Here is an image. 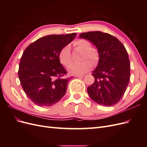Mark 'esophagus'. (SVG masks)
<instances>
[{"label":"esophagus","mask_w":147,"mask_h":147,"mask_svg":"<svg viewBox=\"0 0 147 147\" xmlns=\"http://www.w3.org/2000/svg\"><path fill=\"white\" fill-rule=\"evenodd\" d=\"M84 76V75H75V77H83Z\"/></svg>","instance_id":"1"}]
</instances>
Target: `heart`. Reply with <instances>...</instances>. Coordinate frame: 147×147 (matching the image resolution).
I'll return each instance as SVG.
<instances>
[{
	"label": "heart",
	"mask_w": 147,
	"mask_h": 147,
	"mask_svg": "<svg viewBox=\"0 0 147 147\" xmlns=\"http://www.w3.org/2000/svg\"><path fill=\"white\" fill-rule=\"evenodd\" d=\"M74 46L83 51V59L84 60L80 63H73L68 68L69 73L72 74H82L88 72L92 68V63L95 64L98 60V54L94 48H91V44L87 40L79 39L74 42ZM59 60L62 65L67 67L72 62L70 47L66 45L61 49L59 53ZM89 59L91 61L86 60ZM86 60H85V59Z\"/></svg>",
	"instance_id": "obj_1"
}]
</instances>
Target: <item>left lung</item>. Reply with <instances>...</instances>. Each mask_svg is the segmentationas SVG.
Wrapping results in <instances>:
<instances>
[{
    "label": "left lung",
    "mask_w": 147,
    "mask_h": 147,
    "mask_svg": "<svg viewBox=\"0 0 147 147\" xmlns=\"http://www.w3.org/2000/svg\"><path fill=\"white\" fill-rule=\"evenodd\" d=\"M79 37L94 44L99 56L92 74L94 82L87 88L89 96L101 105L117 104L130 80V62L125 47L117 38L100 31L84 32Z\"/></svg>",
    "instance_id": "8db88e82"
}]
</instances>
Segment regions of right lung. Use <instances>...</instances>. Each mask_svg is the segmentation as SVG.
Instances as JSON below:
<instances>
[{
  "label": "right lung",
  "mask_w": 147,
  "mask_h": 147,
  "mask_svg": "<svg viewBox=\"0 0 147 147\" xmlns=\"http://www.w3.org/2000/svg\"><path fill=\"white\" fill-rule=\"evenodd\" d=\"M77 33L50 35L37 39L26 48L20 60L18 77L24 92L35 104L49 107L65 95L69 79L60 63L59 53Z\"/></svg>",
  "instance_id": "right-lung-1"
}]
</instances>
